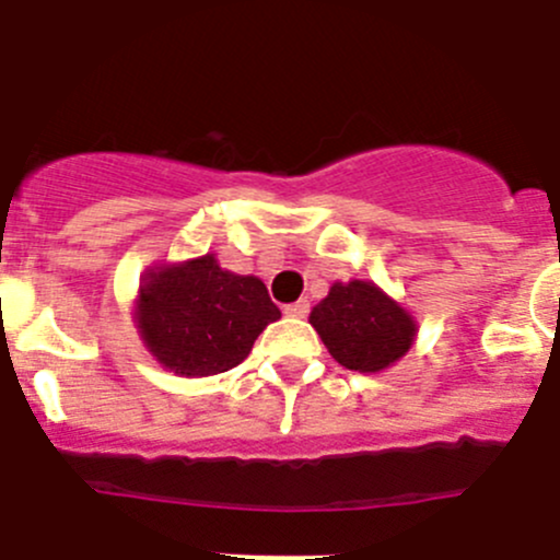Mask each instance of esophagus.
<instances>
[{"instance_id":"1","label":"esophagus","mask_w":560,"mask_h":560,"mask_svg":"<svg viewBox=\"0 0 560 560\" xmlns=\"http://www.w3.org/2000/svg\"><path fill=\"white\" fill-rule=\"evenodd\" d=\"M283 311H285V314H289V316H296V319H303V316H308L311 303H308V300H296V303L285 305Z\"/></svg>"}]
</instances>
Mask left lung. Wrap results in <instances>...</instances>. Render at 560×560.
<instances>
[{
	"mask_svg": "<svg viewBox=\"0 0 560 560\" xmlns=\"http://www.w3.org/2000/svg\"><path fill=\"white\" fill-rule=\"evenodd\" d=\"M311 325L341 368L359 373L389 368L415 339L412 316L364 280L334 283L323 303L311 311Z\"/></svg>",
	"mask_w": 560,
	"mask_h": 560,
	"instance_id": "8db88e82",
	"label": "left lung"
}]
</instances>
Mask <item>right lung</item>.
Masks as SVG:
<instances>
[{
  "label": "right lung",
  "instance_id": "add662e5",
  "mask_svg": "<svg viewBox=\"0 0 560 560\" xmlns=\"http://www.w3.org/2000/svg\"><path fill=\"white\" fill-rule=\"evenodd\" d=\"M137 319L151 353L173 373L215 375L249 355L280 308L257 277L232 275L205 255L153 271L140 291Z\"/></svg>",
  "mask_w": 560,
  "mask_h": 560
}]
</instances>
